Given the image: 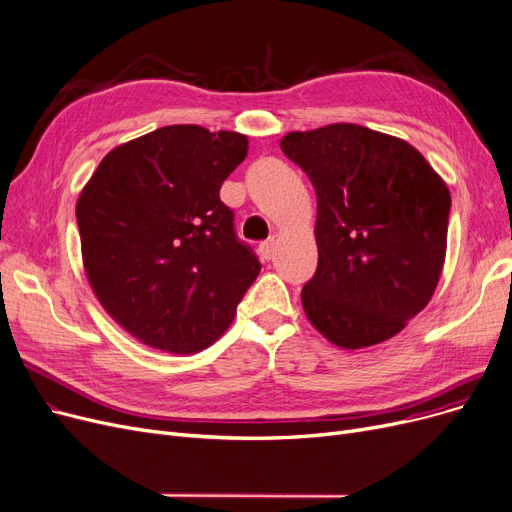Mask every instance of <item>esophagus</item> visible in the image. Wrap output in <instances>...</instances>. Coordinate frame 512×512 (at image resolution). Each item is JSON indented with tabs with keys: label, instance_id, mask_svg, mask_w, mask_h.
Masks as SVG:
<instances>
[{
	"label": "esophagus",
	"instance_id": "1",
	"mask_svg": "<svg viewBox=\"0 0 512 512\" xmlns=\"http://www.w3.org/2000/svg\"><path fill=\"white\" fill-rule=\"evenodd\" d=\"M259 251H261V257H263V259H272V257H274V251H276V242H274V238L261 242Z\"/></svg>",
	"mask_w": 512,
	"mask_h": 512
}]
</instances>
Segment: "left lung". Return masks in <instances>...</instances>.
<instances>
[{
    "label": "left lung",
    "mask_w": 512,
    "mask_h": 512,
    "mask_svg": "<svg viewBox=\"0 0 512 512\" xmlns=\"http://www.w3.org/2000/svg\"><path fill=\"white\" fill-rule=\"evenodd\" d=\"M318 198L307 320L341 349L379 345L431 301L448 247L450 190L406 140L355 123L280 140Z\"/></svg>",
    "instance_id": "1"
}]
</instances>
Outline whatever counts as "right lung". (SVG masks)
<instances>
[{
  "mask_svg": "<svg viewBox=\"0 0 512 512\" xmlns=\"http://www.w3.org/2000/svg\"><path fill=\"white\" fill-rule=\"evenodd\" d=\"M247 136L167 125L110 150L77 198L83 270L106 314L152 349L215 343L261 263L219 188Z\"/></svg>",
  "mask_w": 512,
  "mask_h": 512,
  "instance_id": "add662e5",
  "label": "right lung"
}]
</instances>
